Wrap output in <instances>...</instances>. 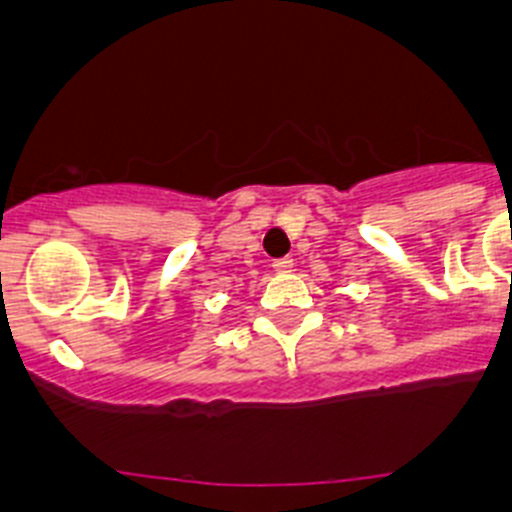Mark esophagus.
Masks as SVG:
<instances>
[{
  "mask_svg": "<svg viewBox=\"0 0 512 512\" xmlns=\"http://www.w3.org/2000/svg\"><path fill=\"white\" fill-rule=\"evenodd\" d=\"M293 257H280V260L272 262V267H275V272H290L293 270Z\"/></svg>",
  "mask_w": 512,
  "mask_h": 512,
  "instance_id": "34e87169",
  "label": "esophagus"
}]
</instances>
